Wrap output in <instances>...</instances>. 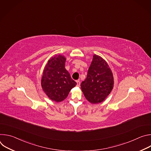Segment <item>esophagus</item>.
<instances>
[{"mask_svg":"<svg viewBox=\"0 0 151 151\" xmlns=\"http://www.w3.org/2000/svg\"><path fill=\"white\" fill-rule=\"evenodd\" d=\"M76 83H77V86H78V87H79V86H80V81H76Z\"/></svg>","mask_w":151,"mask_h":151,"instance_id":"1","label":"esophagus"}]
</instances>
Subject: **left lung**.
<instances>
[{"label": "left lung", "instance_id": "obj_1", "mask_svg": "<svg viewBox=\"0 0 151 151\" xmlns=\"http://www.w3.org/2000/svg\"><path fill=\"white\" fill-rule=\"evenodd\" d=\"M114 79L108 64L101 57L94 54L87 78L81 84L85 97L90 103L103 102L113 89Z\"/></svg>", "mask_w": 151, "mask_h": 151}]
</instances>
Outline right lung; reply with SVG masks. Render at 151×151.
Instances as JSON below:
<instances>
[{"mask_svg": "<svg viewBox=\"0 0 151 151\" xmlns=\"http://www.w3.org/2000/svg\"><path fill=\"white\" fill-rule=\"evenodd\" d=\"M66 58L55 54L48 61L43 70L41 87L50 99L59 103L65 99L77 84L65 69Z\"/></svg>", "mask_w": 151, "mask_h": 151, "instance_id": "1", "label": "right lung"}]
</instances>
